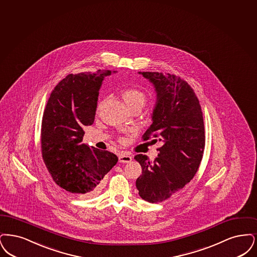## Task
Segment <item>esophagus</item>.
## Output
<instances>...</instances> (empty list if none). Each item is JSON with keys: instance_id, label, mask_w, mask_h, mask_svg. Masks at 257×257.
<instances>
[{"instance_id": "34e87169", "label": "esophagus", "mask_w": 257, "mask_h": 257, "mask_svg": "<svg viewBox=\"0 0 257 257\" xmlns=\"http://www.w3.org/2000/svg\"><path fill=\"white\" fill-rule=\"evenodd\" d=\"M132 160H133L132 156H131L130 154L125 153V152H122V153L119 155V162L128 163V162H131Z\"/></svg>"}]
</instances>
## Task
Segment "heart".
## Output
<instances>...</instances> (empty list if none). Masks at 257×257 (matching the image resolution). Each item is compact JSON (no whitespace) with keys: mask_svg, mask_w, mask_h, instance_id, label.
<instances>
[{"mask_svg":"<svg viewBox=\"0 0 257 257\" xmlns=\"http://www.w3.org/2000/svg\"><path fill=\"white\" fill-rule=\"evenodd\" d=\"M122 97H123L124 102L126 105L132 109H136V108H142L148 100V96L145 92L140 88L137 87H128L123 90L122 92ZM102 102H100L98 105V109H100V105Z\"/></svg>","mask_w":257,"mask_h":257,"instance_id":"1","label":"heart"}]
</instances>
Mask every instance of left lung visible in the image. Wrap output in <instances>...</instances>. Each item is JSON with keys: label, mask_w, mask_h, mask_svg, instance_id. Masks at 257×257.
<instances>
[{"label": "left lung", "mask_w": 257, "mask_h": 257, "mask_svg": "<svg viewBox=\"0 0 257 257\" xmlns=\"http://www.w3.org/2000/svg\"><path fill=\"white\" fill-rule=\"evenodd\" d=\"M139 74L155 85L157 97L153 123L142 138L155 137L162 146L153 162L147 156L134 157L142 167L136 187L143 200L155 203L166 201L196 175L205 145L204 123L200 101L185 80L158 72Z\"/></svg>", "instance_id": "left-lung-1"}]
</instances>
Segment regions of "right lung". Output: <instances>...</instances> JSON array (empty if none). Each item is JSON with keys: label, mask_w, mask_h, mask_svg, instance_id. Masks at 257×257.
Listing matches in <instances>:
<instances>
[{"label": "right lung", "mask_w": 257, "mask_h": 257, "mask_svg": "<svg viewBox=\"0 0 257 257\" xmlns=\"http://www.w3.org/2000/svg\"><path fill=\"white\" fill-rule=\"evenodd\" d=\"M110 70L70 74L48 100L41 125L45 165L58 186L81 198L95 196L118 157L83 143V126L94 122L103 78Z\"/></svg>", "instance_id": "1"}]
</instances>
